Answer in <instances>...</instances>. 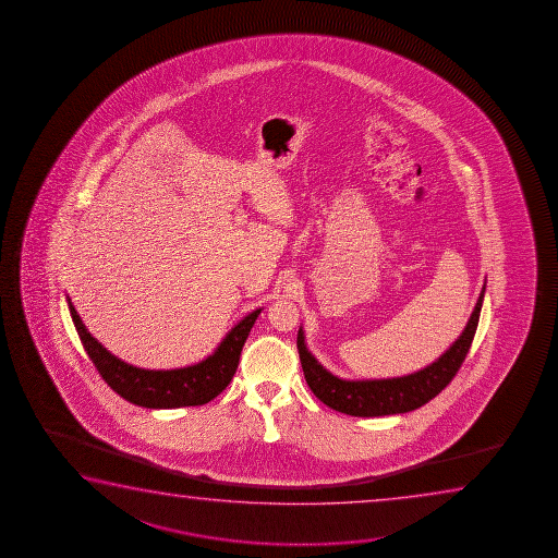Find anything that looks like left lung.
Listing matches in <instances>:
<instances>
[{
	"label": "left lung",
	"mask_w": 558,
	"mask_h": 558,
	"mask_svg": "<svg viewBox=\"0 0 558 558\" xmlns=\"http://www.w3.org/2000/svg\"><path fill=\"white\" fill-rule=\"evenodd\" d=\"M486 282L482 286L481 298L474 305L473 314L466 322L461 336L450 344V349L438 359L417 369L413 374L387 379H341L322 366L305 341V329L299 328L298 351L305 379L316 398L336 412L354 415V417H381L395 413L413 412L440 392L456 377L459 367L471 349L482 301H484Z\"/></svg>",
	"instance_id": "left-lung-1"
}]
</instances>
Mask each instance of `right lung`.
Returning a JSON list of instances; mask_svg holds the SVG:
<instances>
[{"label": "right lung", "instance_id": "obj_1", "mask_svg": "<svg viewBox=\"0 0 558 558\" xmlns=\"http://www.w3.org/2000/svg\"><path fill=\"white\" fill-rule=\"evenodd\" d=\"M66 301H69L70 316L76 326L77 336L82 339L93 364L102 375V379L108 383V387L131 404L143 405L150 410L202 405L219 397L236 374L242 347L263 311V308H255L253 313L244 316L227 336L222 337L219 347L196 364L175 367V369H145V367L128 364L107 351L87 331L70 298H66Z\"/></svg>", "mask_w": 558, "mask_h": 558}]
</instances>
